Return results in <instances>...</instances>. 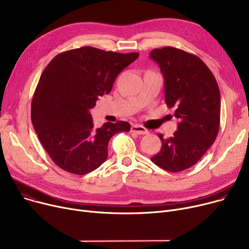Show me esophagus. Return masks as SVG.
Segmentation results:
<instances>
[{"label": "esophagus", "instance_id": "esophagus-1", "mask_svg": "<svg viewBox=\"0 0 249 249\" xmlns=\"http://www.w3.org/2000/svg\"><path fill=\"white\" fill-rule=\"evenodd\" d=\"M131 131L136 133V134H139V135H143V134L148 133V130L145 127H143L141 125H133L131 127Z\"/></svg>", "mask_w": 249, "mask_h": 249}]
</instances>
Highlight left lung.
I'll list each match as a JSON object with an SVG mask.
<instances>
[{"mask_svg":"<svg viewBox=\"0 0 249 249\" xmlns=\"http://www.w3.org/2000/svg\"><path fill=\"white\" fill-rule=\"evenodd\" d=\"M164 77L165 103L179 120L172 137L150 159L167 172H181L197 163L213 144L220 126V91L212 71L197 55L166 46L150 52Z\"/></svg>","mask_w":249,"mask_h":249,"instance_id":"obj_1","label":"left lung"}]
</instances>
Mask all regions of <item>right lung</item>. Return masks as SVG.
Listing matches in <instances>:
<instances>
[{
	"instance_id": "right-lung-1",
	"label": "right lung",
	"mask_w": 249,
	"mask_h": 249,
	"mask_svg": "<svg viewBox=\"0 0 249 249\" xmlns=\"http://www.w3.org/2000/svg\"><path fill=\"white\" fill-rule=\"evenodd\" d=\"M138 56L84 46L61 52L43 71L31 103V121L50 159L63 171L81 176L95 171L107 160L111 137L130 131L125 121L96 128L89 109Z\"/></svg>"
}]
</instances>
